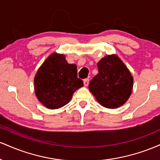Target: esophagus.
<instances>
[{"label":"esophagus","instance_id":"34e87169","mask_svg":"<svg viewBox=\"0 0 160 160\" xmlns=\"http://www.w3.org/2000/svg\"><path fill=\"white\" fill-rule=\"evenodd\" d=\"M89 79H85V80H83V84L85 86H87L89 85Z\"/></svg>","mask_w":160,"mask_h":160}]
</instances>
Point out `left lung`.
Here are the masks:
<instances>
[{"label":"left lung","mask_w":160,"mask_h":160,"mask_svg":"<svg viewBox=\"0 0 160 160\" xmlns=\"http://www.w3.org/2000/svg\"><path fill=\"white\" fill-rule=\"evenodd\" d=\"M97 65L98 74L89 82V91L103 107H120L126 103L132 90L131 73L116 55L104 56Z\"/></svg>","instance_id":"8db88e82"}]
</instances>
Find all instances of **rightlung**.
<instances>
[{"label":"right lung","instance_id":"right-lung-1","mask_svg":"<svg viewBox=\"0 0 160 160\" xmlns=\"http://www.w3.org/2000/svg\"><path fill=\"white\" fill-rule=\"evenodd\" d=\"M38 100L49 109H58L71 101L77 89L83 86L78 78L76 65L68 64L63 54L54 52L42 64L34 77Z\"/></svg>","mask_w":160,"mask_h":160}]
</instances>
